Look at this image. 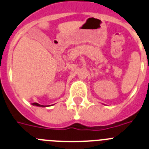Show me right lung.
<instances>
[{
    "mask_svg": "<svg viewBox=\"0 0 149 149\" xmlns=\"http://www.w3.org/2000/svg\"><path fill=\"white\" fill-rule=\"evenodd\" d=\"M33 105H36V106H39V107H45V106H44V105H41V104H38V103H36V102H34V103H33Z\"/></svg>",
    "mask_w": 149,
    "mask_h": 149,
    "instance_id": "obj_1",
    "label": "right lung"
}]
</instances>
